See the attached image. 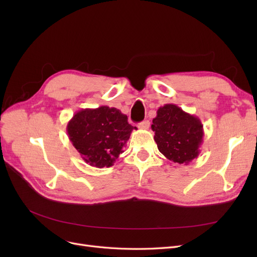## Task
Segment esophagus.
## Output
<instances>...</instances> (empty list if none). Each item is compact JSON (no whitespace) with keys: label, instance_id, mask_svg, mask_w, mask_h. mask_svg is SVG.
I'll list each match as a JSON object with an SVG mask.
<instances>
[{"label":"esophagus","instance_id":"1","mask_svg":"<svg viewBox=\"0 0 257 257\" xmlns=\"http://www.w3.org/2000/svg\"><path fill=\"white\" fill-rule=\"evenodd\" d=\"M149 126H150V122L148 120H144L143 122L138 123V127L142 128V130H148V128H149Z\"/></svg>","mask_w":257,"mask_h":257}]
</instances>
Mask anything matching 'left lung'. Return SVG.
<instances>
[{
  "mask_svg": "<svg viewBox=\"0 0 257 257\" xmlns=\"http://www.w3.org/2000/svg\"><path fill=\"white\" fill-rule=\"evenodd\" d=\"M151 128L160 152L169 161L188 165L198 157L204 127L197 116L166 104L158 109Z\"/></svg>",
  "mask_w": 257,
  "mask_h": 257,
  "instance_id": "1",
  "label": "left lung"
}]
</instances>
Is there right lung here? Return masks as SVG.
<instances>
[{
  "label": "right lung",
  "mask_w": 257,
  "mask_h": 257,
  "mask_svg": "<svg viewBox=\"0 0 257 257\" xmlns=\"http://www.w3.org/2000/svg\"><path fill=\"white\" fill-rule=\"evenodd\" d=\"M134 128L126 114L108 106L77 111L66 126L69 141L82 160L98 168L113 165Z\"/></svg>",
  "instance_id": "add662e5"
}]
</instances>
